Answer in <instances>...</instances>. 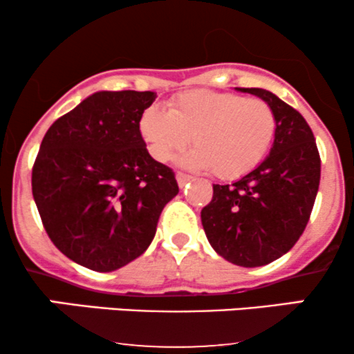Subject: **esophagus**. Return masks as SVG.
<instances>
[{
  "mask_svg": "<svg viewBox=\"0 0 354 354\" xmlns=\"http://www.w3.org/2000/svg\"><path fill=\"white\" fill-rule=\"evenodd\" d=\"M176 181H178V186H180V188H185V186L191 181V176H188V174H185V173H176Z\"/></svg>",
  "mask_w": 354,
  "mask_h": 354,
  "instance_id": "obj_1",
  "label": "esophagus"
}]
</instances>
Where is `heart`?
<instances>
[{
    "mask_svg": "<svg viewBox=\"0 0 354 354\" xmlns=\"http://www.w3.org/2000/svg\"><path fill=\"white\" fill-rule=\"evenodd\" d=\"M140 133L160 163L183 151L191 140L196 149L183 156V165L233 181L265 160L276 135V116L263 100L194 89L178 95L168 109L146 108Z\"/></svg>",
    "mask_w": 354,
    "mask_h": 354,
    "instance_id": "1",
    "label": "heart"
}]
</instances>
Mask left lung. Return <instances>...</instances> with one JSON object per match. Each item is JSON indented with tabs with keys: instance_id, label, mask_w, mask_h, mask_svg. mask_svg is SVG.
<instances>
[{
	"instance_id": "obj_1",
	"label": "left lung",
	"mask_w": 354,
	"mask_h": 354,
	"mask_svg": "<svg viewBox=\"0 0 354 354\" xmlns=\"http://www.w3.org/2000/svg\"><path fill=\"white\" fill-rule=\"evenodd\" d=\"M270 104L276 135L258 168L233 185H213L201 209L209 245L233 265L256 268L286 254L303 234L319 186L321 161L306 120L263 88H236Z\"/></svg>"
}]
</instances>
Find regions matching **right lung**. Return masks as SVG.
<instances>
[{"instance_id":"obj_1","label":"right lung","mask_w":354,"mask_h":354,"mask_svg":"<svg viewBox=\"0 0 354 354\" xmlns=\"http://www.w3.org/2000/svg\"><path fill=\"white\" fill-rule=\"evenodd\" d=\"M154 91H96L51 124L33 166V198L64 256L109 273L151 245L178 194L168 166L149 156L140 118Z\"/></svg>"}]
</instances>
